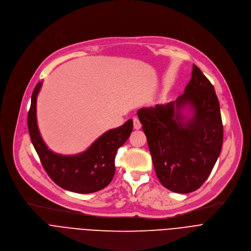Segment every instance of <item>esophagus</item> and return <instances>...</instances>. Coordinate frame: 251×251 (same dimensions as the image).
<instances>
[{
    "label": "esophagus",
    "instance_id": "esophagus-1",
    "mask_svg": "<svg viewBox=\"0 0 251 251\" xmlns=\"http://www.w3.org/2000/svg\"><path fill=\"white\" fill-rule=\"evenodd\" d=\"M133 125H134V129H136V130H139L142 127V124L137 117L133 118Z\"/></svg>",
    "mask_w": 251,
    "mask_h": 251
}]
</instances>
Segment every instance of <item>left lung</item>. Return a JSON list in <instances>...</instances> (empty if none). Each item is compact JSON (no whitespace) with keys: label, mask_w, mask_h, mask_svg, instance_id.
I'll return each mask as SVG.
<instances>
[{"label":"left lung","mask_w":251,"mask_h":251,"mask_svg":"<svg viewBox=\"0 0 251 251\" xmlns=\"http://www.w3.org/2000/svg\"><path fill=\"white\" fill-rule=\"evenodd\" d=\"M185 109L190 118L182 114ZM137 114L161 184L178 194L198 190L216 165L224 141L220 102L201 70L193 65L192 78L176 101L141 108Z\"/></svg>","instance_id":"8db88e82"}]
</instances>
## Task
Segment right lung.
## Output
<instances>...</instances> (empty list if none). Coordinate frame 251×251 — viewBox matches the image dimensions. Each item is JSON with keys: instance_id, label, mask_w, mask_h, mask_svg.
Wrapping results in <instances>:
<instances>
[{"instance_id": "1", "label": "right lung", "mask_w": 251, "mask_h": 251, "mask_svg": "<svg viewBox=\"0 0 251 251\" xmlns=\"http://www.w3.org/2000/svg\"><path fill=\"white\" fill-rule=\"evenodd\" d=\"M42 84L40 81L35 85L31 94L27 127L43 167L51 180L66 191L90 194L104 189L114 176L116 153L133 130L132 119L118 128L105 132L82 153L70 156L55 154L46 145L37 122V97Z\"/></svg>"}]
</instances>
